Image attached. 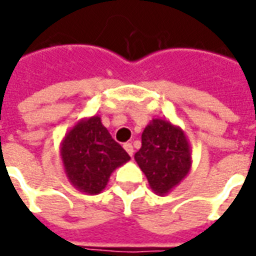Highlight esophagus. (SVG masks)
I'll use <instances>...</instances> for the list:
<instances>
[{
    "label": "esophagus",
    "mask_w": 256,
    "mask_h": 256,
    "mask_svg": "<svg viewBox=\"0 0 256 256\" xmlns=\"http://www.w3.org/2000/svg\"><path fill=\"white\" fill-rule=\"evenodd\" d=\"M124 148L128 152V154L130 156H132V154H134V148H132V144H124Z\"/></svg>",
    "instance_id": "esophagus-1"
}]
</instances>
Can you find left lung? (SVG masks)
I'll use <instances>...</instances> for the list:
<instances>
[{
	"instance_id": "left-lung-1",
	"label": "left lung",
	"mask_w": 256,
	"mask_h": 256,
	"mask_svg": "<svg viewBox=\"0 0 256 256\" xmlns=\"http://www.w3.org/2000/svg\"><path fill=\"white\" fill-rule=\"evenodd\" d=\"M134 160L156 194L164 196L190 172L192 158L186 134L166 118H154L142 132Z\"/></svg>"
}]
</instances>
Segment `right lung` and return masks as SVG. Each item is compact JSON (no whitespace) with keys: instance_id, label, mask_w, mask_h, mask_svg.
<instances>
[{"instance_id":"1","label":"right lung","mask_w":256,"mask_h":256,"mask_svg":"<svg viewBox=\"0 0 256 256\" xmlns=\"http://www.w3.org/2000/svg\"><path fill=\"white\" fill-rule=\"evenodd\" d=\"M60 152L69 182L88 195L100 194L112 171L130 160L100 116L78 120L64 136Z\"/></svg>"}]
</instances>
